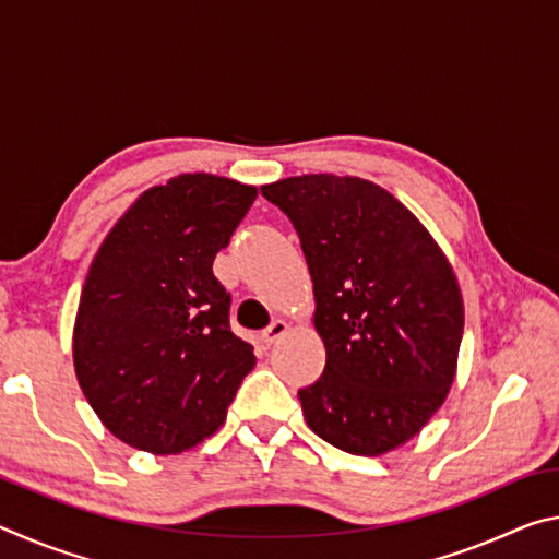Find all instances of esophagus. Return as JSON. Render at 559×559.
Segmentation results:
<instances>
[{
  "label": "esophagus",
  "instance_id": "1",
  "mask_svg": "<svg viewBox=\"0 0 559 559\" xmlns=\"http://www.w3.org/2000/svg\"><path fill=\"white\" fill-rule=\"evenodd\" d=\"M288 328H290V325L286 323V320H273V323L261 333V340H263V343H266V345H273L278 337H283V335L288 333Z\"/></svg>",
  "mask_w": 559,
  "mask_h": 559
}]
</instances>
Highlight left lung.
Here are the masks:
<instances>
[{"label": "left lung", "instance_id": "left-lung-1", "mask_svg": "<svg viewBox=\"0 0 559 559\" xmlns=\"http://www.w3.org/2000/svg\"><path fill=\"white\" fill-rule=\"evenodd\" d=\"M261 192L296 226L313 278L325 370L298 392L308 427L355 456L404 447L456 380L463 296L447 253L370 179L300 175Z\"/></svg>", "mask_w": 559, "mask_h": 559}]
</instances>
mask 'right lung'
I'll return each mask as SVG.
<instances>
[{"label": "right lung", "instance_id": "1", "mask_svg": "<svg viewBox=\"0 0 559 559\" xmlns=\"http://www.w3.org/2000/svg\"><path fill=\"white\" fill-rule=\"evenodd\" d=\"M259 189L185 173L145 189L91 261L73 323V370L103 427L167 456L219 431L257 365L229 330L212 263Z\"/></svg>", "mask_w": 559, "mask_h": 559}]
</instances>
